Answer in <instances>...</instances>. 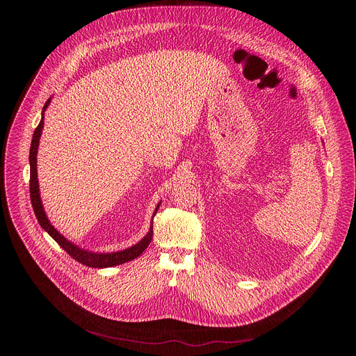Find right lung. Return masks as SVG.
<instances>
[{"label":"right lung","mask_w":356,"mask_h":356,"mask_svg":"<svg viewBox=\"0 0 356 356\" xmlns=\"http://www.w3.org/2000/svg\"><path fill=\"white\" fill-rule=\"evenodd\" d=\"M50 101L52 98H49L42 110V118L39 125L36 127L33 136H32V142H31V149H29V166H31V180H29V193H31V202H32V207H33V213L38 218V222L40 224V227L52 236L59 245L60 248H63L69 255L80 262L81 265H86L88 268H98V269H103V268H113L117 265H122L125 262H129L135 258H138L140 253L147 248V245L152 241V235H154V224H150V228L147 231V234L135 245L122 249V250H117V252H92V250H87L84 248H80L79 245L73 243L72 241H69L67 238H65L52 224H50L43 204H42V198H40V193H39V181H38V169H36V156H38V147H39V139L42 135V129H43V120H44V111L49 107ZM161 206V202L156 206L154 216V218L156 216V211Z\"/></svg>","instance_id":"add662e5"}]
</instances>
